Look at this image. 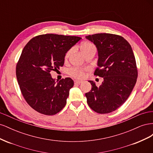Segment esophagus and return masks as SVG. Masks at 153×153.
Returning <instances> with one entry per match:
<instances>
[{"instance_id": "34e87169", "label": "esophagus", "mask_w": 153, "mask_h": 153, "mask_svg": "<svg viewBox=\"0 0 153 153\" xmlns=\"http://www.w3.org/2000/svg\"><path fill=\"white\" fill-rule=\"evenodd\" d=\"M74 82H75V84H81V83L82 82V81H80V80H75V81H74Z\"/></svg>"}]
</instances>
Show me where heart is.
<instances>
[{
	"instance_id": "1",
	"label": "heart",
	"mask_w": 153,
	"mask_h": 153,
	"mask_svg": "<svg viewBox=\"0 0 153 153\" xmlns=\"http://www.w3.org/2000/svg\"><path fill=\"white\" fill-rule=\"evenodd\" d=\"M93 48H94V46L93 45V44L91 43V42H89V41H85V42H84L81 45V47H80V49L82 53H84L87 52V51ZM71 50H69L66 53V56H65L66 59H67L69 56V55L71 53ZM85 71V68L73 67L68 69V73L71 76L75 78H78V79H80V78H82L83 76H84Z\"/></svg>"
}]
</instances>
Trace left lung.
I'll use <instances>...</instances> for the list:
<instances>
[{
	"label": "left lung",
	"instance_id": "1",
	"mask_svg": "<svg viewBox=\"0 0 153 153\" xmlns=\"http://www.w3.org/2000/svg\"><path fill=\"white\" fill-rule=\"evenodd\" d=\"M86 38L93 42L98 52V68L94 75L103 78L100 87L89 81L92 89L85 93L87 102L97 113H110L126 101L136 84L135 55L131 45L121 36L101 33Z\"/></svg>",
	"mask_w": 153,
	"mask_h": 153
}]
</instances>
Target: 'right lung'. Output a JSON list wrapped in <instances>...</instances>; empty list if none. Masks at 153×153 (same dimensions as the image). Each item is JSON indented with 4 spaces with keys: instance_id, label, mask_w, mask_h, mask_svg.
<instances>
[{
    "instance_id": "right-lung-1",
    "label": "right lung",
    "mask_w": 153,
    "mask_h": 153,
    "mask_svg": "<svg viewBox=\"0 0 153 153\" xmlns=\"http://www.w3.org/2000/svg\"><path fill=\"white\" fill-rule=\"evenodd\" d=\"M81 39L42 34L32 38L23 49L16 68L17 80L27 103L37 112L53 115L65 106L73 80L66 78L56 83L50 71L64 65L66 52Z\"/></svg>"
}]
</instances>
